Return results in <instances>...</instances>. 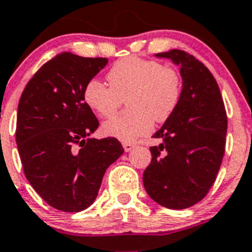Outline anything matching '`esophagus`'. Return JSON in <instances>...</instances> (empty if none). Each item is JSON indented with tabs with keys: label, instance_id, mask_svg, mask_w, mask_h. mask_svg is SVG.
Here are the masks:
<instances>
[{
	"label": "esophagus",
	"instance_id": "esophagus-1",
	"mask_svg": "<svg viewBox=\"0 0 252 252\" xmlns=\"http://www.w3.org/2000/svg\"><path fill=\"white\" fill-rule=\"evenodd\" d=\"M135 146H137V144H134V143H123V148L126 152H130Z\"/></svg>",
	"mask_w": 252,
	"mask_h": 252
}]
</instances>
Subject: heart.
<instances>
[{
  "instance_id": "heart-1",
  "label": "heart",
  "mask_w": 252,
  "mask_h": 252,
  "mask_svg": "<svg viewBox=\"0 0 252 252\" xmlns=\"http://www.w3.org/2000/svg\"><path fill=\"white\" fill-rule=\"evenodd\" d=\"M108 80L110 88L96 79L88 81L84 101L95 114L106 118L129 97L130 114L118 115L101 126L104 134L126 143L149 133L154 119L162 123L171 118L182 96V79L176 70L137 56L117 61Z\"/></svg>"
}]
</instances>
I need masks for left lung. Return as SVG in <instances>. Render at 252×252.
<instances>
[{
  "label": "left lung",
  "mask_w": 252,
  "mask_h": 252,
  "mask_svg": "<svg viewBox=\"0 0 252 252\" xmlns=\"http://www.w3.org/2000/svg\"><path fill=\"white\" fill-rule=\"evenodd\" d=\"M180 66L182 96L171 118L153 138L152 162L143 185L153 201L171 210H183L207 194L225 153L227 117L221 93L210 70L182 50L156 54Z\"/></svg>",
  "instance_id": "8db88e82"
}]
</instances>
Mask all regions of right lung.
Returning <instances> with one entry per match:
<instances>
[{
  "label": "right lung",
  "instance_id": "add662e5",
  "mask_svg": "<svg viewBox=\"0 0 252 252\" xmlns=\"http://www.w3.org/2000/svg\"><path fill=\"white\" fill-rule=\"evenodd\" d=\"M106 64L105 58L60 54L36 72L20 99L16 143L25 176L56 210L89 207L108 167L124 152L115 138H90L99 122L83 92Z\"/></svg>",
  "mask_w": 252,
  "mask_h": 252
}]
</instances>
